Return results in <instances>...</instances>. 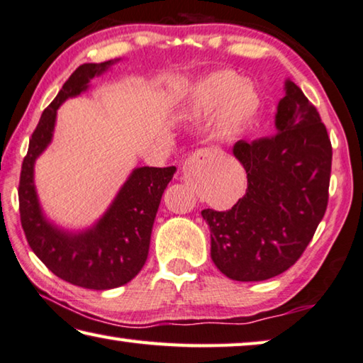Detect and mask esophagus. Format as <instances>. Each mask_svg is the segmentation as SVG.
<instances>
[{
	"mask_svg": "<svg viewBox=\"0 0 363 363\" xmlns=\"http://www.w3.org/2000/svg\"><path fill=\"white\" fill-rule=\"evenodd\" d=\"M209 154L204 151H198L194 152L193 156H189L186 159V162L183 164L182 174H183V180L191 183L194 182V178H198L201 175H204L207 170H209Z\"/></svg>",
	"mask_w": 363,
	"mask_h": 363,
	"instance_id": "34e87169",
	"label": "esophagus"
}]
</instances>
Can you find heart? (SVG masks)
I'll list each match as a JSON object with an SVG mask.
<instances>
[{"mask_svg": "<svg viewBox=\"0 0 363 363\" xmlns=\"http://www.w3.org/2000/svg\"><path fill=\"white\" fill-rule=\"evenodd\" d=\"M238 82L231 72L212 75L201 86V98L211 103L227 96L223 104L220 125L227 133H236L246 128L254 121L259 111V94L249 82Z\"/></svg>", "mask_w": 363, "mask_h": 363, "instance_id": "heart-1", "label": "heart"}]
</instances>
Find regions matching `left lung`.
Returning a JSON list of instances; mask_svg holds the SVG:
<instances>
[{
    "instance_id": "obj_1",
    "label": "left lung",
    "mask_w": 363,
    "mask_h": 363,
    "mask_svg": "<svg viewBox=\"0 0 363 363\" xmlns=\"http://www.w3.org/2000/svg\"><path fill=\"white\" fill-rule=\"evenodd\" d=\"M277 135L238 141L233 154L247 174L246 194L228 211L204 209L211 257L236 281L280 275L301 257L328 203L331 143L317 109L284 80Z\"/></svg>"
}]
</instances>
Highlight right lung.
Listing matches in <instances>:
<instances>
[{"label":"right lung","mask_w":363,"mask_h":363,"mask_svg":"<svg viewBox=\"0 0 363 363\" xmlns=\"http://www.w3.org/2000/svg\"><path fill=\"white\" fill-rule=\"evenodd\" d=\"M118 61L83 64L69 77L41 114L22 162L19 183L21 222L35 255L56 277L75 286L98 291L122 286L143 269L160 198L177 167L133 169L96 222L83 230H65L48 218L40 204L35 162L51 145L62 103L88 91L94 77L108 72Z\"/></svg>","instance_id":"obj_1"}]
</instances>
